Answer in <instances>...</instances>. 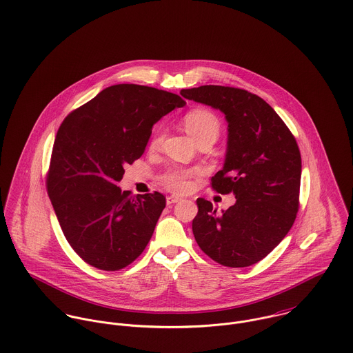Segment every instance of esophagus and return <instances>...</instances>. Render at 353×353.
Here are the masks:
<instances>
[{"instance_id": "1", "label": "esophagus", "mask_w": 353, "mask_h": 353, "mask_svg": "<svg viewBox=\"0 0 353 353\" xmlns=\"http://www.w3.org/2000/svg\"><path fill=\"white\" fill-rule=\"evenodd\" d=\"M180 201H181V198H180V196H176V195H170V196L166 198V203H168V205H174V203H177V202H180Z\"/></svg>"}]
</instances>
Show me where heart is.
<instances>
[{
  "mask_svg": "<svg viewBox=\"0 0 353 353\" xmlns=\"http://www.w3.org/2000/svg\"><path fill=\"white\" fill-rule=\"evenodd\" d=\"M185 131L198 141L205 137L216 138L219 134V120L218 117L208 109H192L184 116ZM162 139V130H158L152 138V145L158 144ZM195 174V170L176 168L168 170L161 177V183L176 192H184L190 187V179Z\"/></svg>",
  "mask_w": 353,
  "mask_h": 353,
  "instance_id": "b5f03b06",
  "label": "heart"
}]
</instances>
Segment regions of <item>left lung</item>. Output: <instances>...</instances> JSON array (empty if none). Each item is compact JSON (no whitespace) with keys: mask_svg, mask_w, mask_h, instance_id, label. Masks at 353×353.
I'll return each mask as SVG.
<instances>
[{"mask_svg":"<svg viewBox=\"0 0 353 353\" xmlns=\"http://www.w3.org/2000/svg\"><path fill=\"white\" fill-rule=\"evenodd\" d=\"M180 94L225 114L226 157L212 188L236 198L222 212L203 198L196 201L195 240L222 266L258 263L280 244L299 210L301 157L296 139L274 109L247 90L210 84Z\"/></svg>","mask_w":353,"mask_h":353,"instance_id":"8db88e82","label":"left lung"}]
</instances>
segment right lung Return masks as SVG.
Returning a JSON list of instances; mask_svg holds the SVG:
<instances>
[{
    "mask_svg": "<svg viewBox=\"0 0 353 353\" xmlns=\"http://www.w3.org/2000/svg\"><path fill=\"white\" fill-rule=\"evenodd\" d=\"M185 101L139 84H116L71 112L59 128L46 190L63 233L88 265L116 272L148 244L166 199L121 191L124 166L139 159L152 125Z\"/></svg>",
    "mask_w": 353,
    "mask_h": 353,
    "instance_id": "1",
    "label": "right lung"
}]
</instances>
